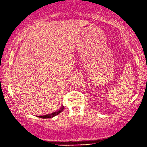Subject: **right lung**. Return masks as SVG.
I'll return each mask as SVG.
<instances>
[{"label": "right lung", "mask_w": 147, "mask_h": 147, "mask_svg": "<svg viewBox=\"0 0 147 147\" xmlns=\"http://www.w3.org/2000/svg\"><path fill=\"white\" fill-rule=\"evenodd\" d=\"M63 109H64V107L62 106L60 108V109H59V110H58V111H56L55 112L50 113V114H47V115H39V116H37V117H38L42 118V119H49V118L51 119V118L53 117L58 115L59 113H61L63 111Z\"/></svg>", "instance_id": "right-lung-1"}]
</instances>
